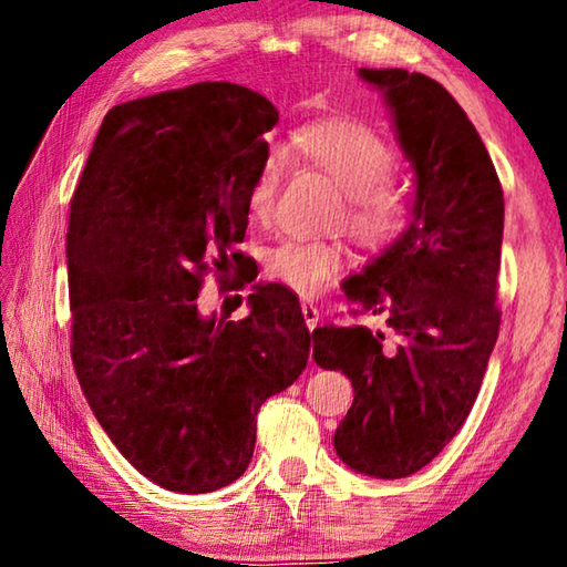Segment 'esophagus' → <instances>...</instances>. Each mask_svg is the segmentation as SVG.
<instances>
[{"mask_svg":"<svg viewBox=\"0 0 567 567\" xmlns=\"http://www.w3.org/2000/svg\"><path fill=\"white\" fill-rule=\"evenodd\" d=\"M300 310H302V318H305L307 328H310V330L318 328V324H320V307L312 305V302H307V300H302Z\"/></svg>","mask_w":567,"mask_h":567,"instance_id":"obj_1","label":"esophagus"}]
</instances>
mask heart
I'll use <instances>...</instances> for the list:
<instances>
[{"mask_svg":"<svg viewBox=\"0 0 567 567\" xmlns=\"http://www.w3.org/2000/svg\"><path fill=\"white\" fill-rule=\"evenodd\" d=\"M292 152L342 189L332 225H342L360 247L378 252L408 233L415 217L412 192L395 177L398 152L370 124L354 120L307 124L292 134ZM280 179V157L267 155L247 189V213L257 223L272 217ZM344 265L348 255L338 239H282L265 255V272L305 297L328 290Z\"/></svg>","mask_w":567,"mask_h":567,"instance_id":"b5f03b06","label":"heart"}]
</instances>
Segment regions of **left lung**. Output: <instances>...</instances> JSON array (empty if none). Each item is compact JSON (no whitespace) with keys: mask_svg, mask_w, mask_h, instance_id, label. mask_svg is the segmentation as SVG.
Returning a JSON list of instances; mask_svg holds the SVG:
<instances>
[{"mask_svg":"<svg viewBox=\"0 0 567 567\" xmlns=\"http://www.w3.org/2000/svg\"><path fill=\"white\" fill-rule=\"evenodd\" d=\"M385 92L417 175L415 217L385 255L344 282L350 318L312 332V358L352 382L334 450L358 473L405 477L463 427L501 330L505 199L473 122L443 84L360 70Z\"/></svg>","mask_w":567,"mask_h":567,"instance_id":"8db88e82","label":"left lung"}]
</instances>
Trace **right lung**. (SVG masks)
Masks as SVG:
<instances>
[{"label": "right lung", "mask_w": 567, "mask_h": 567, "mask_svg": "<svg viewBox=\"0 0 567 567\" xmlns=\"http://www.w3.org/2000/svg\"><path fill=\"white\" fill-rule=\"evenodd\" d=\"M277 110L229 82L117 104L70 203L72 364L120 453L167 491L245 473L257 410L300 378L310 330L282 285L225 322L197 312L205 277L243 252L247 189Z\"/></svg>", "instance_id": "1"}]
</instances>
